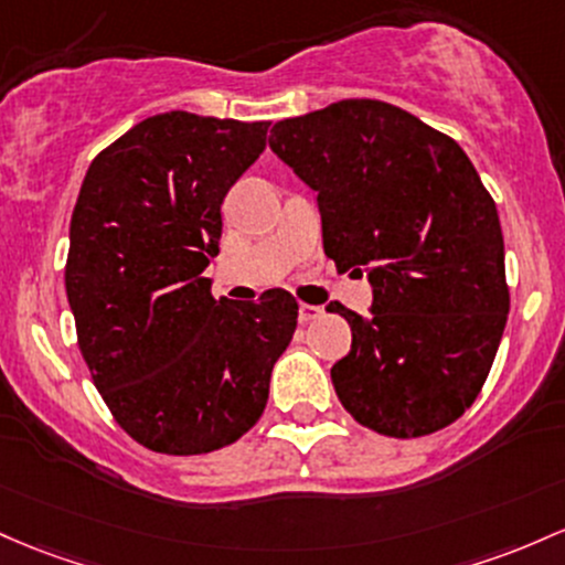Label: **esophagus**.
I'll return each mask as SVG.
<instances>
[{
	"label": "esophagus",
	"mask_w": 565,
	"mask_h": 565,
	"mask_svg": "<svg viewBox=\"0 0 565 565\" xmlns=\"http://www.w3.org/2000/svg\"><path fill=\"white\" fill-rule=\"evenodd\" d=\"M321 313H324V311H321L319 306H308V302H302V306H300V313H297V319H300V324H308V321L319 319Z\"/></svg>",
	"instance_id": "1"
}]
</instances>
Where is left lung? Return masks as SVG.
I'll use <instances>...</instances> for the list:
<instances>
[{
    "instance_id": "8db88e82",
    "label": "left lung",
    "mask_w": 565,
    "mask_h": 565,
    "mask_svg": "<svg viewBox=\"0 0 565 565\" xmlns=\"http://www.w3.org/2000/svg\"><path fill=\"white\" fill-rule=\"evenodd\" d=\"M270 150L319 192L327 257L373 284L370 316L330 306L351 324L330 370L338 399L386 437L450 426L480 394L510 313L499 214L472 160L375 98L278 120Z\"/></svg>"
}]
</instances>
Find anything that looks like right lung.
I'll list each match as a JSON object with an SVG mask.
<instances>
[{"label": "right lung", "instance_id": "obj_1", "mask_svg": "<svg viewBox=\"0 0 565 565\" xmlns=\"http://www.w3.org/2000/svg\"><path fill=\"white\" fill-rule=\"evenodd\" d=\"M270 122L166 111L93 158L70 227L66 297L109 413L139 445L212 454L244 437L292 340L297 300H214L222 201Z\"/></svg>", "mask_w": 565, "mask_h": 565}]
</instances>
